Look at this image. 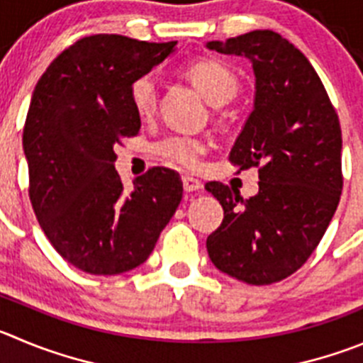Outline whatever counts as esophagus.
I'll return each instance as SVG.
<instances>
[{"instance_id": "obj_1", "label": "esophagus", "mask_w": 363, "mask_h": 363, "mask_svg": "<svg viewBox=\"0 0 363 363\" xmlns=\"http://www.w3.org/2000/svg\"><path fill=\"white\" fill-rule=\"evenodd\" d=\"M182 188H184L186 193L202 191V189H204V184H202L199 179L193 177V175H182Z\"/></svg>"}]
</instances>
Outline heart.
<instances>
[{"instance_id": "obj_1", "label": "heart", "mask_w": 363, "mask_h": 363, "mask_svg": "<svg viewBox=\"0 0 363 363\" xmlns=\"http://www.w3.org/2000/svg\"><path fill=\"white\" fill-rule=\"evenodd\" d=\"M188 77L197 87L201 96L211 107H222L238 93V79L225 64L218 60H201L188 67ZM132 109L140 118H150L157 107V79L147 73L135 79L130 86ZM157 152L162 157L179 162L182 166L197 164L199 155L206 152V143L188 135H172L157 145Z\"/></svg>"}]
</instances>
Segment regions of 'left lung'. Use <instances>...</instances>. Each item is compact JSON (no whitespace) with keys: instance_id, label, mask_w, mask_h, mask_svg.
Segmentation results:
<instances>
[{"instance_id":"8db88e82","label":"left lung","mask_w":363,"mask_h":363,"mask_svg":"<svg viewBox=\"0 0 363 363\" xmlns=\"http://www.w3.org/2000/svg\"><path fill=\"white\" fill-rule=\"evenodd\" d=\"M206 48L252 64L254 105L229 159L240 170L262 164L249 201L222 182L206 184L223 208L206 247L228 276L276 283L304 265L337 211L340 123L313 66L279 33L254 30Z\"/></svg>"}]
</instances>
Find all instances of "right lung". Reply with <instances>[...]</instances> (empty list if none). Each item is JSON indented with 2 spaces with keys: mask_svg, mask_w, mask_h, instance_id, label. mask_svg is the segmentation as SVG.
I'll return each instance as SVG.
<instances>
[{
  "mask_svg": "<svg viewBox=\"0 0 363 363\" xmlns=\"http://www.w3.org/2000/svg\"><path fill=\"white\" fill-rule=\"evenodd\" d=\"M114 33L84 37L33 89L23 130L30 201L44 235L77 269L114 276L145 263L182 199L177 172L152 168L127 191L114 161L141 118L130 86L175 52Z\"/></svg>",
  "mask_w": 363,
  "mask_h": 363,
  "instance_id": "1",
  "label": "right lung"
}]
</instances>
